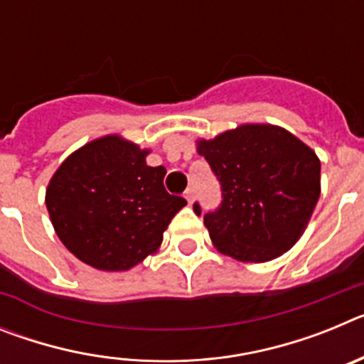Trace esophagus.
Here are the masks:
<instances>
[{
  "label": "esophagus",
  "mask_w": 364,
  "mask_h": 364,
  "mask_svg": "<svg viewBox=\"0 0 364 364\" xmlns=\"http://www.w3.org/2000/svg\"><path fill=\"white\" fill-rule=\"evenodd\" d=\"M184 197H186V200L189 202V204H193V197H195V189H193V188H188V189H186Z\"/></svg>",
  "instance_id": "obj_1"
}]
</instances>
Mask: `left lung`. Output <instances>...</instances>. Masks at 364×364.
Returning a JSON list of instances; mask_svg holds the SVG:
<instances>
[{"label":"left lung","instance_id":"8db88e82","mask_svg":"<svg viewBox=\"0 0 364 364\" xmlns=\"http://www.w3.org/2000/svg\"><path fill=\"white\" fill-rule=\"evenodd\" d=\"M197 151L220 182V205L204 215L218 252L266 262L301 239L321 195L314 149L277 125L244 124L198 140ZM193 210L202 213L197 202Z\"/></svg>","mask_w":364,"mask_h":364}]
</instances>
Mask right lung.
Returning a JSON list of instances; mask_svg holds the SVG:
<instances>
[{
    "label": "right lung",
    "mask_w": 364,
    "mask_h": 364,
    "mask_svg": "<svg viewBox=\"0 0 364 364\" xmlns=\"http://www.w3.org/2000/svg\"><path fill=\"white\" fill-rule=\"evenodd\" d=\"M118 134L96 138L63 160L45 204L63 246L102 272H125L153 255L186 198L164 188L166 167Z\"/></svg>",
    "instance_id": "add662e5"
}]
</instances>
